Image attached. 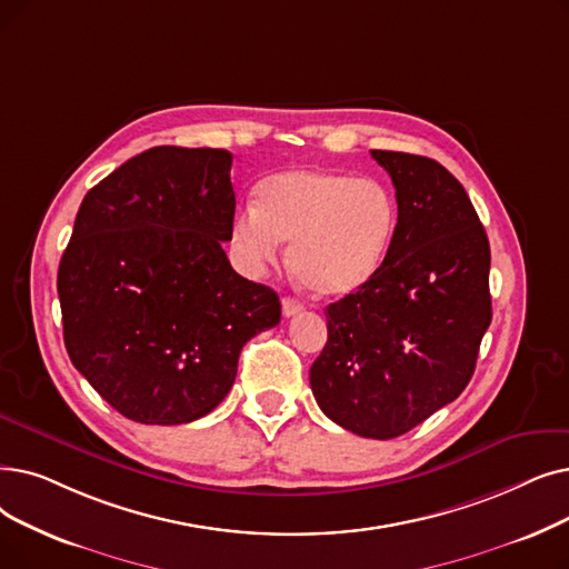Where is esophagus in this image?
<instances>
[{"instance_id":"esophagus-1","label":"esophagus","mask_w":569,"mask_h":569,"mask_svg":"<svg viewBox=\"0 0 569 569\" xmlns=\"http://www.w3.org/2000/svg\"><path fill=\"white\" fill-rule=\"evenodd\" d=\"M281 307H283V316H286V318H290V316H295V313L305 311V305H302L300 300L290 298V295H286V298L281 300Z\"/></svg>"}]
</instances>
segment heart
<instances>
[{"label": "heart", "instance_id": "1", "mask_svg": "<svg viewBox=\"0 0 569 569\" xmlns=\"http://www.w3.org/2000/svg\"><path fill=\"white\" fill-rule=\"evenodd\" d=\"M398 232V202L372 179L332 169H288L267 177L256 209H241L230 241L251 269L290 243V269L316 298L339 300L372 283Z\"/></svg>", "mask_w": 569, "mask_h": 569}]
</instances>
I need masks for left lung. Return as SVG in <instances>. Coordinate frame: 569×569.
I'll return each instance as SVG.
<instances>
[{
    "instance_id": "left-lung-1",
    "label": "left lung",
    "mask_w": 569,
    "mask_h": 569,
    "mask_svg": "<svg viewBox=\"0 0 569 569\" xmlns=\"http://www.w3.org/2000/svg\"><path fill=\"white\" fill-rule=\"evenodd\" d=\"M398 200V232L372 283L326 309L313 398L337 426L392 439L453 402L490 326V246L460 181L439 162L372 151Z\"/></svg>"
}]
</instances>
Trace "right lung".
Wrapping results in <instances>:
<instances>
[{
	"label": "right lung",
	"mask_w": 569,
	"mask_h": 569,
	"mask_svg": "<svg viewBox=\"0 0 569 569\" xmlns=\"http://www.w3.org/2000/svg\"><path fill=\"white\" fill-rule=\"evenodd\" d=\"M232 156L156 146L81 202L58 269L73 367L130 421L181 426L230 392L243 343L279 326L269 286L232 269Z\"/></svg>",
	"instance_id": "add662e5"
}]
</instances>
